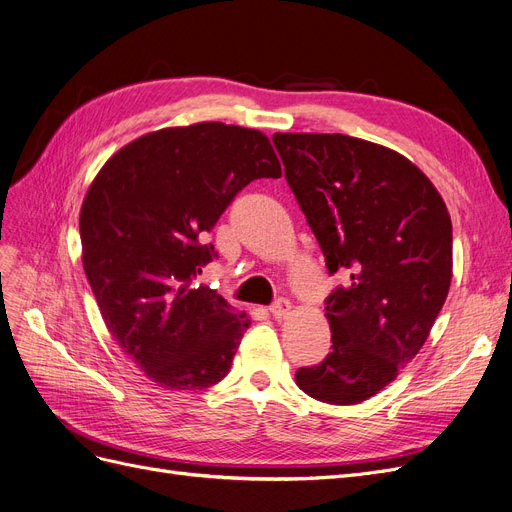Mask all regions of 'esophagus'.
I'll return each mask as SVG.
<instances>
[{
	"instance_id": "1",
	"label": "esophagus",
	"mask_w": 512,
	"mask_h": 512,
	"mask_svg": "<svg viewBox=\"0 0 512 512\" xmlns=\"http://www.w3.org/2000/svg\"><path fill=\"white\" fill-rule=\"evenodd\" d=\"M271 315L275 317V319H285L288 317L290 313H292V302L290 300H285V298H279V300H275L273 304H271Z\"/></svg>"
}]
</instances>
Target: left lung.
Instances as JSON below:
<instances>
[{"label":"left lung","instance_id":"8db88e82","mask_svg":"<svg viewBox=\"0 0 512 512\" xmlns=\"http://www.w3.org/2000/svg\"><path fill=\"white\" fill-rule=\"evenodd\" d=\"M285 180L325 267L346 277L325 298L332 353L296 384L323 403L374 397L410 363L452 281V220L397 151L344 134H273Z\"/></svg>","mask_w":512,"mask_h":512}]
</instances>
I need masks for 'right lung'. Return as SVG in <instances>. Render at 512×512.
<instances>
[{
	"mask_svg": "<svg viewBox=\"0 0 512 512\" xmlns=\"http://www.w3.org/2000/svg\"><path fill=\"white\" fill-rule=\"evenodd\" d=\"M269 138L203 121L136 138L94 178L79 214L84 271L107 330L168 391L220 382L250 319L193 279L216 258L203 237L235 195L279 178Z\"/></svg>",
	"mask_w": 512,
	"mask_h": 512,
	"instance_id": "right-lung-1",
	"label": "right lung"
}]
</instances>
